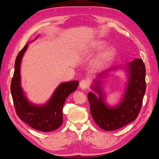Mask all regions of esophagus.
I'll return each instance as SVG.
<instances>
[{
    "label": "esophagus",
    "mask_w": 159,
    "mask_h": 159,
    "mask_svg": "<svg viewBox=\"0 0 159 159\" xmlns=\"http://www.w3.org/2000/svg\"><path fill=\"white\" fill-rule=\"evenodd\" d=\"M80 87L81 89H85L89 87V82L88 80H82L80 83Z\"/></svg>",
    "instance_id": "obj_1"
}]
</instances>
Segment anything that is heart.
I'll use <instances>...</instances> for the list:
<instances>
[{"instance_id":"heart-1","label":"heart","mask_w":159,"mask_h":159,"mask_svg":"<svg viewBox=\"0 0 159 159\" xmlns=\"http://www.w3.org/2000/svg\"><path fill=\"white\" fill-rule=\"evenodd\" d=\"M105 44V42L102 41H96L93 42L92 45H91V48H92L93 50H98L101 48H102ZM115 49L113 47H108L107 48L105 49L104 51L103 54L102 55L103 58H107L109 56H111L114 53Z\"/></svg>"}]
</instances>
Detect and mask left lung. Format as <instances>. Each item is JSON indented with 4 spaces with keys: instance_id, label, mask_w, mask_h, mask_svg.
Returning a JSON list of instances; mask_svg holds the SVG:
<instances>
[{
    "instance_id": "left-lung-1",
    "label": "left lung",
    "mask_w": 159,
    "mask_h": 159,
    "mask_svg": "<svg viewBox=\"0 0 159 159\" xmlns=\"http://www.w3.org/2000/svg\"><path fill=\"white\" fill-rule=\"evenodd\" d=\"M127 68L129 81L124 97L117 106L111 107L105 104L99 80H95V85L92 87L99 94V98L92 92L88 95L94 121L105 131H114L125 126L137 119L141 111L146 90L145 66L141 59L137 58L127 64ZM107 70L98 77H103Z\"/></svg>"
}]
</instances>
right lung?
I'll list each match as a JSON object with an SVG mask.
<instances>
[{
	"label": "right lung",
	"instance_id": "obj_1",
	"mask_svg": "<svg viewBox=\"0 0 159 159\" xmlns=\"http://www.w3.org/2000/svg\"><path fill=\"white\" fill-rule=\"evenodd\" d=\"M28 44L18 53L14 64V72L11 81V91L16 114L22 121L32 128L43 132L58 129L63 123V109L69 95L78 88V81L61 84L51 99L44 105H34L28 102L20 86V63Z\"/></svg>",
	"mask_w": 159,
	"mask_h": 159
}]
</instances>
